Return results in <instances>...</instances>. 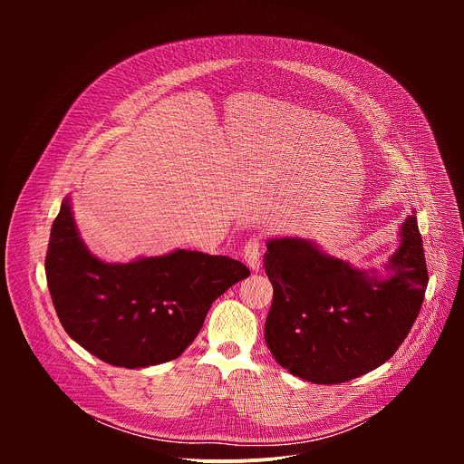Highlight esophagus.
<instances>
[{
	"mask_svg": "<svg viewBox=\"0 0 464 464\" xmlns=\"http://www.w3.org/2000/svg\"><path fill=\"white\" fill-rule=\"evenodd\" d=\"M242 253H244V260L249 266V270L258 272L260 270V242H258V238H249L244 244Z\"/></svg>",
	"mask_w": 464,
	"mask_h": 464,
	"instance_id": "obj_1",
	"label": "esophagus"
}]
</instances>
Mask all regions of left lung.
<instances>
[{"mask_svg":"<svg viewBox=\"0 0 464 464\" xmlns=\"http://www.w3.org/2000/svg\"><path fill=\"white\" fill-rule=\"evenodd\" d=\"M264 268L274 303L264 340L276 362L312 383H343L385 363L402 345L428 286L411 211L399 246L378 270H360L314 240L270 238Z\"/></svg>","mask_w":464,"mask_h":464,"instance_id":"obj_1","label":"left lung"}]
</instances>
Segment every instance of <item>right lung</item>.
<instances>
[{
    "label": "right lung",
    "mask_w": 464,
    "mask_h": 464,
    "mask_svg": "<svg viewBox=\"0 0 464 464\" xmlns=\"http://www.w3.org/2000/svg\"><path fill=\"white\" fill-rule=\"evenodd\" d=\"M242 262L174 249L104 262L84 244L65 196L53 222L45 277L56 315L82 349L126 369L178 358L227 288L246 279Z\"/></svg>",
    "instance_id": "obj_1"
}]
</instances>
